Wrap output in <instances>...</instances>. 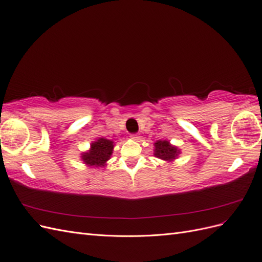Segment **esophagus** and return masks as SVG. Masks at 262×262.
Listing matches in <instances>:
<instances>
[{
    "label": "esophagus",
    "instance_id": "esophagus-1",
    "mask_svg": "<svg viewBox=\"0 0 262 262\" xmlns=\"http://www.w3.org/2000/svg\"><path fill=\"white\" fill-rule=\"evenodd\" d=\"M130 138H131L132 140H134V141H138V140L140 139V137L138 136V134H131Z\"/></svg>",
    "mask_w": 262,
    "mask_h": 262
}]
</instances>
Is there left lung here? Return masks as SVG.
I'll list each match as a JSON object with an SVG mask.
<instances>
[{"mask_svg":"<svg viewBox=\"0 0 262 262\" xmlns=\"http://www.w3.org/2000/svg\"><path fill=\"white\" fill-rule=\"evenodd\" d=\"M154 156L166 162H172L180 154V149H178L177 146L171 145L167 140H158L154 143Z\"/></svg>","mask_w":262,"mask_h":262,"instance_id":"obj_1","label":"left lung"}]
</instances>
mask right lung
<instances>
[{
	"mask_svg": "<svg viewBox=\"0 0 262 262\" xmlns=\"http://www.w3.org/2000/svg\"><path fill=\"white\" fill-rule=\"evenodd\" d=\"M114 142L99 138L97 141L93 142L91 148L85 153H82L81 160L87 166L92 167H104L107 161L110 158L114 150Z\"/></svg>",
	"mask_w": 262,
	"mask_h": 262,
	"instance_id": "right-lung-1",
	"label": "right lung"
}]
</instances>
